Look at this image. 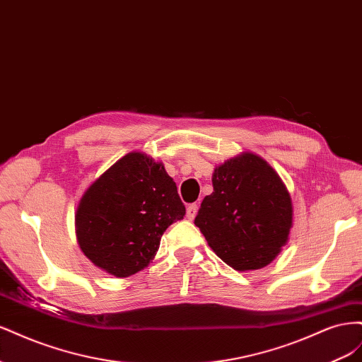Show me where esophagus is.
<instances>
[{"mask_svg":"<svg viewBox=\"0 0 362 362\" xmlns=\"http://www.w3.org/2000/svg\"><path fill=\"white\" fill-rule=\"evenodd\" d=\"M198 210H199L198 204H190L187 206V211H185V216H187L189 221H193V218L196 217V214H198Z\"/></svg>","mask_w":362,"mask_h":362,"instance_id":"esophagus-1","label":"esophagus"}]
</instances>
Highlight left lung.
<instances>
[{
    "label": "left lung",
    "instance_id": "obj_1",
    "mask_svg": "<svg viewBox=\"0 0 362 362\" xmlns=\"http://www.w3.org/2000/svg\"><path fill=\"white\" fill-rule=\"evenodd\" d=\"M213 193L194 225L216 255L235 270H257L278 257L293 225L290 193L261 157L243 152L217 166Z\"/></svg>",
    "mask_w": 362,
    "mask_h": 362
}]
</instances>
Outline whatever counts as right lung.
Listing matches in <instances>:
<instances>
[{
    "label": "right lung",
    "mask_w": 362,
    "mask_h": 362,
    "mask_svg": "<svg viewBox=\"0 0 362 362\" xmlns=\"http://www.w3.org/2000/svg\"><path fill=\"white\" fill-rule=\"evenodd\" d=\"M184 214L163 164L129 152L84 192L75 214L76 240L96 267L127 278L154 259L163 233Z\"/></svg>",
    "instance_id": "1"
}]
</instances>
